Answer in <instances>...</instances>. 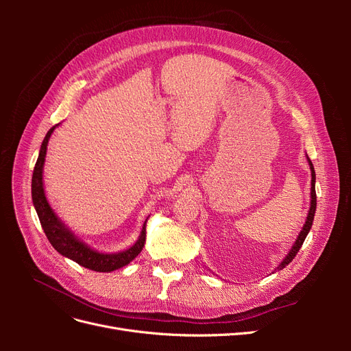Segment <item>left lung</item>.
Segmentation results:
<instances>
[{
    "instance_id": "8db88e82",
    "label": "left lung",
    "mask_w": 351,
    "mask_h": 351,
    "mask_svg": "<svg viewBox=\"0 0 351 351\" xmlns=\"http://www.w3.org/2000/svg\"><path fill=\"white\" fill-rule=\"evenodd\" d=\"M307 161H309V165H311V173H312V183H311V208H309V214H307V218H306L304 226H303V228H302V231H300L299 237H297L295 243L293 244L291 250L289 252V254H287V256L282 259V262H281V263L278 265V267H277V269H278V271L284 269V268L287 267V265H289V263L294 259V256L297 254V252L300 250V247H302V244H303V241H304L306 236L309 234V231H311L312 224H313L315 210H316V192H315V180H316V176H315V168H313V164H312V161L309 159V156H307Z\"/></svg>"
}]
</instances>
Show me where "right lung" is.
Wrapping results in <instances>:
<instances>
[{"label":"right lung","mask_w":351,"mask_h":351,"mask_svg":"<svg viewBox=\"0 0 351 351\" xmlns=\"http://www.w3.org/2000/svg\"><path fill=\"white\" fill-rule=\"evenodd\" d=\"M57 125L58 124L51 127L49 132L45 136L44 142H42L38 161L34 169V176H32V200H34V206L39 217L40 226L44 228L45 236L52 244V247H54L60 254H62V256L74 261L76 263L82 265V267L97 271V272H111L119 268H123L127 263H130L137 254L142 252L145 246L147 218L142 227L141 236L137 239V241L132 247L119 253H101L98 250H93L92 247L88 246L86 243H83L80 239H77L73 234L48 204L45 192H44V180H42L48 141Z\"/></svg>","instance_id":"obj_1"}]
</instances>
